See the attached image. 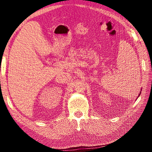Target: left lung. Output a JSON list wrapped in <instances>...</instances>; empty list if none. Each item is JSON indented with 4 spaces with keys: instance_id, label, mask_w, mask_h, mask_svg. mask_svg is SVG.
Segmentation results:
<instances>
[{
    "instance_id": "1",
    "label": "left lung",
    "mask_w": 152,
    "mask_h": 152,
    "mask_svg": "<svg viewBox=\"0 0 152 152\" xmlns=\"http://www.w3.org/2000/svg\"><path fill=\"white\" fill-rule=\"evenodd\" d=\"M140 94H141V92H140Z\"/></svg>"
}]
</instances>
